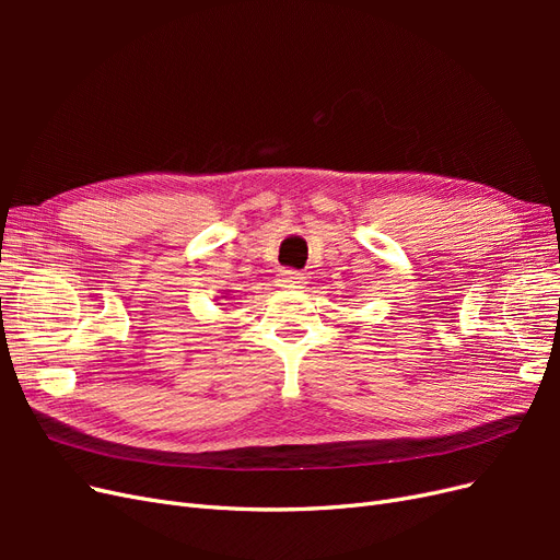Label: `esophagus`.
<instances>
[{"instance_id":"34e87169","label":"esophagus","mask_w":560,"mask_h":560,"mask_svg":"<svg viewBox=\"0 0 560 560\" xmlns=\"http://www.w3.org/2000/svg\"><path fill=\"white\" fill-rule=\"evenodd\" d=\"M303 284H306V276L299 270H282L278 276V287H284V290H301Z\"/></svg>"}]
</instances>
